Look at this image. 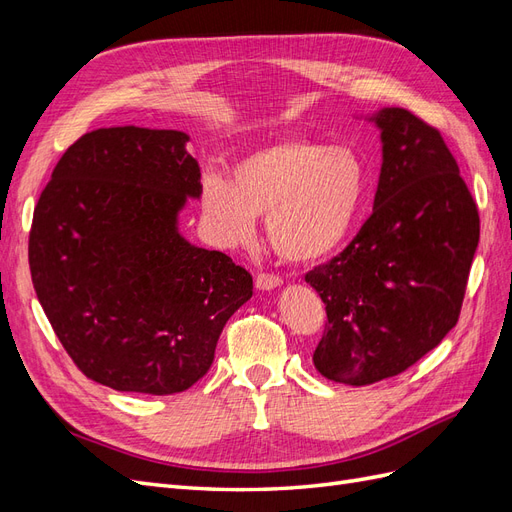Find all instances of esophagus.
Masks as SVG:
<instances>
[{
	"instance_id": "esophagus-1",
	"label": "esophagus",
	"mask_w": 512,
	"mask_h": 512,
	"mask_svg": "<svg viewBox=\"0 0 512 512\" xmlns=\"http://www.w3.org/2000/svg\"><path fill=\"white\" fill-rule=\"evenodd\" d=\"M282 284V277H277L273 273H258L256 275V288L258 290H271Z\"/></svg>"
}]
</instances>
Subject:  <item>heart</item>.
Segmentation results:
<instances>
[{"mask_svg":"<svg viewBox=\"0 0 512 512\" xmlns=\"http://www.w3.org/2000/svg\"><path fill=\"white\" fill-rule=\"evenodd\" d=\"M365 190L367 170L354 149L290 136L247 153L232 166V181L207 173L200 205L211 230L230 245L252 239L256 218L267 215L275 254L305 265L348 237Z\"/></svg>","mask_w":512,"mask_h":512,"instance_id":"b5f03b06","label":"heart"}]
</instances>
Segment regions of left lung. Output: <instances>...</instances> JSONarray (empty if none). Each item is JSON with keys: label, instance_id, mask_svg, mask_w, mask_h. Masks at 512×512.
Returning <instances> with one entry per match:
<instances>
[{"label": "left lung", "instance_id": "1", "mask_svg": "<svg viewBox=\"0 0 512 512\" xmlns=\"http://www.w3.org/2000/svg\"><path fill=\"white\" fill-rule=\"evenodd\" d=\"M374 121L382 132L374 211L344 252L305 275L327 307L314 365L352 386L401 374L455 327L480 235L440 130L399 106Z\"/></svg>", "mask_w": 512, "mask_h": 512}]
</instances>
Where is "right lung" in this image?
Masks as SVG:
<instances>
[{"label": "right lung", "instance_id": "obj_1", "mask_svg": "<svg viewBox=\"0 0 512 512\" xmlns=\"http://www.w3.org/2000/svg\"><path fill=\"white\" fill-rule=\"evenodd\" d=\"M188 134H83L57 162L29 230L38 301L74 365L115 391L173 395L203 378L252 275L177 230L200 196Z\"/></svg>", "mask_w": 512, "mask_h": 512}]
</instances>
